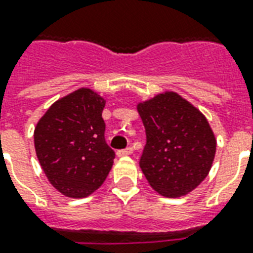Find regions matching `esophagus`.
<instances>
[{
  "mask_svg": "<svg viewBox=\"0 0 253 253\" xmlns=\"http://www.w3.org/2000/svg\"><path fill=\"white\" fill-rule=\"evenodd\" d=\"M131 154H132V147H127V149L117 151L118 157H127V155H131Z\"/></svg>",
  "mask_w": 253,
  "mask_h": 253,
  "instance_id": "34e87169",
  "label": "esophagus"
}]
</instances>
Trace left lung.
Segmentation results:
<instances>
[{"label": "left lung", "mask_w": 253, "mask_h": 253, "mask_svg": "<svg viewBox=\"0 0 253 253\" xmlns=\"http://www.w3.org/2000/svg\"><path fill=\"white\" fill-rule=\"evenodd\" d=\"M136 110L146 128L139 166L149 185L169 198L193 192L216 155V136L207 117L174 91L136 103Z\"/></svg>", "instance_id": "obj_1"}]
</instances>
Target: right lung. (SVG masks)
I'll return each mask as SVG.
<instances>
[{
  "instance_id": "obj_1",
  "label": "right lung",
  "mask_w": 253,
  "mask_h": 253,
  "mask_svg": "<svg viewBox=\"0 0 253 253\" xmlns=\"http://www.w3.org/2000/svg\"><path fill=\"white\" fill-rule=\"evenodd\" d=\"M106 99L82 87L57 99L35 127V149L49 184L69 198L98 190L114 165L104 141Z\"/></svg>"
}]
</instances>
